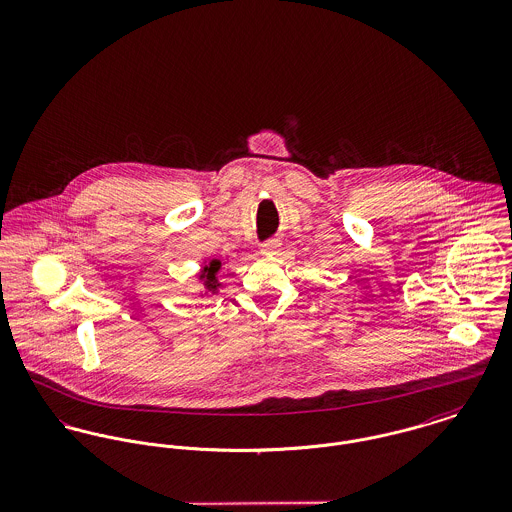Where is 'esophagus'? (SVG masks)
<instances>
[{
	"mask_svg": "<svg viewBox=\"0 0 512 512\" xmlns=\"http://www.w3.org/2000/svg\"><path fill=\"white\" fill-rule=\"evenodd\" d=\"M280 249V241L278 239H269L261 245V253H276Z\"/></svg>",
	"mask_w": 512,
	"mask_h": 512,
	"instance_id": "1",
	"label": "esophagus"
}]
</instances>
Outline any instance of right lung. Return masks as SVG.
<instances>
[{
    "label": "right lung",
    "mask_w": 512,
    "mask_h": 512,
    "mask_svg": "<svg viewBox=\"0 0 512 512\" xmlns=\"http://www.w3.org/2000/svg\"><path fill=\"white\" fill-rule=\"evenodd\" d=\"M220 267H222V263L218 261V259H212L210 263H206L204 265V269H202V273H200V278L204 280V288L208 290V292H216L222 284L218 282V271H220Z\"/></svg>",
    "instance_id": "obj_1"
}]
</instances>
